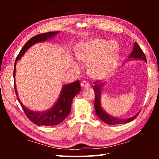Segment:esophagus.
<instances>
[{"label":"esophagus","instance_id":"34e87169","mask_svg":"<svg viewBox=\"0 0 159 159\" xmlns=\"http://www.w3.org/2000/svg\"><path fill=\"white\" fill-rule=\"evenodd\" d=\"M80 85H81V87L83 88H89L90 87V84L87 81H86V80H83V81H82V83H80Z\"/></svg>","mask_w":159,"mask_h":159}]
</instances>
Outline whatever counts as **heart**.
<instances>
[{"label":"heart","mask_w":159,"mask_h":159,"mask_svg":"<svg viewBox=\"0 0 159 159\" xmlns=\"http://www.w3.org/2000/svg\"><path fill=\"white\" fill-rule=\"evenodd\" d=\"M120 47L116 42L101 39L87 41L78 48L76 56L79 62L89 66V74L96 79L108 76L117 65ZM77 69L76 65L74 66Z\"/></svg>","instance_id":"heart-1"}]
</instances>
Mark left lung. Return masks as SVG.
Returning <instances> with one entry per match:
<instances>
[{
  "label": "left lung",
  "mask_w": 159,
  "mask_h": 159,
  "mask_svg": "<svg viewBox=\"0 0 159 159\" xmlns=\"http://www.w3.org/2000/svg\"><path fill=\"white\" fill-rule=\"evenodd\" d=\"M129 58L132 59H139V60H143L145 61H147L146 56H145L143 51L142 50L140 47L139 45L135 43L133 47V50L131 52L130 55L129 56ZM94 88L93 90L95 94V109L96 111V114L100 118L102 121L104 122L107 124L109 125H116V124H123V123H127L132 121L134 119H135L139 114V112L134 116L126 118V119H120V118H116L112 116L109 115L106 113L105 111L102 109L101 107V102H100V98H101V90L102 88V86L104 85V83H99V80H95L93 83Z\"/></svg>",
  "instance_id": "left-lung-1"
}]
</instances>
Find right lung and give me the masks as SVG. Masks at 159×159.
Wrapping results in <instances>:
<instances>
[{"label": "right lung", "mask_w": 159, "mask_h": 159, "mask_svg": "<svg viewBox=\"0 0 159 159\" xmlns=\"http://www.w3.org/2000/svg\"><path fill=\"white\" fill-rule=\"evenodd\" d=\"M59 33V31H51L47 32V33L41 34L36 35L32 37L31 39L26 43L24 45L22 49L20 50V53L16 58L15 66H14V72H13V77H14L15 82V90L16 95L20 105L22 108L24 112L25 113L26 116L31 121L33 122L37 125H56L60 123L62 120H64L67 117L71 111V102L75 96L80 91V85L79 83V80H76L69 84H66L63 86L62 90L60 93V98L57 101L55 104L52 108L48 109V111L38 112L33 111L29 110L27 107L24 106L21 103L20 99L18 98V95L15 86V69H16V63L17 61L20 60L21 56L27 50L31 45L36 43L43 42L46 41V40L51 39L52 36Z\"/></svg>", "instance_id": "obj_1"}]
</instances>
